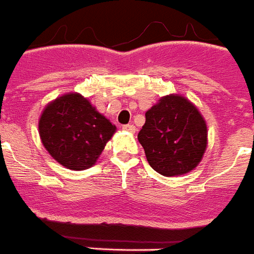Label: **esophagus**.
Masks as SVG:
<instances>
[{
	"mask_svg": "<svg viewBox=\"0 0 254 254\" xmlns=\"http://www.w3.org/2000/svg\"><path fill=\"white\" fill-rule=\"evenodd\" d=\"M123 129L127 132H131V133H135L136 132V127L133 125H126L123 126Z\"/></svg>",
	"mask_w": 254,
	"mask_h": 254,
	"instance_id": "34e87169",
	"label": "esophagus"
}]
</instances>
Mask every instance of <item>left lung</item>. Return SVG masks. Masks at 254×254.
Listing matches in <instances>:
<instances>
[{"label": "left lung", "instance_id": "obj_1", "mask_svg": "<svg viewBox=\"0 0 254 254\" xmlns=\"http://www.w3.org/2000/svg\"><path fill=\"white\" fill-rule=\"evenodd\" d=\"M138 142L154 171L175 177L191 172L207 150L204 117L188 97L170 94L145 113Z\"/></svg>", "mask_w": 254, "mask_h": 254}]
</instances>
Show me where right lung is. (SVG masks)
I'll return each mask as SVG.
<instances>
[{"label": "right lung", "mask_w": 254, "mask_h": 254, "mask_svg": "<svg viewBox=\"0 0 254 254\" xmlns=\"http://www.w3.org/2000/svg\"><path fill=\"white\" fill-rule=\"evenodd\" d=\"M116 131V126L78 92L50 101L38 119L41 141L47 153L71 171L94 166Z\"/></svg>", "instance_id": "add662e5"}]
</instances>
